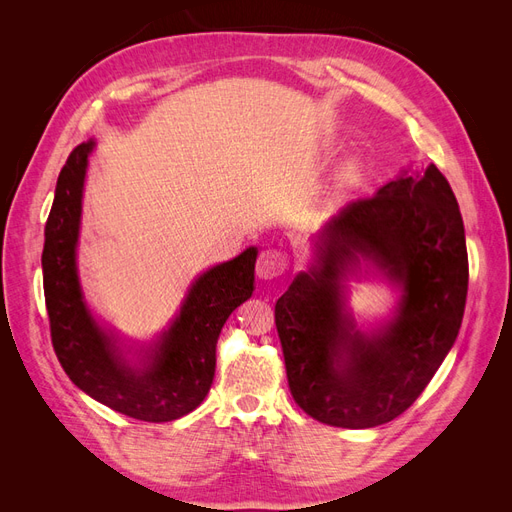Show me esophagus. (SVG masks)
<instances>
[{"mask_svg": "<svg viewBox=\"0 0 512 512\" xmlns=\"http://www.w3.org/2000/svg\"><path fill=\"white\" fill-rule=\"evenodd\" d=\"M288 269V256L282 250H269L260 252L258 262H256V273L260 280H275V277L284 275Z\"/></svg>", "mask_w": 512, "mask_h": 512, "instance_id": "obj_1", "label": "esophagus"}]
</instances>
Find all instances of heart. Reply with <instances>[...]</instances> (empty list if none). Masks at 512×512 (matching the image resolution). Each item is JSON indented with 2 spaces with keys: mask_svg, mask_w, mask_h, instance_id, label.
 <instances>
[{
  "mask_svg": "<svg viewBox=\"0 0 512 512\" xmlns=\"http://www.w3.org/2000/svg\"><path fill=\"white\" fill-rule=\"evenodd\" d=\"M361 177H363V164L359 160H348L337 175L339 190L354 188V185L361 181Z\"/></svg>",
  "mask_w": 512,
  "mask_h": 512,
  "instance_id": "b5f03b06",
  "label": "heart"
}]
</instances>
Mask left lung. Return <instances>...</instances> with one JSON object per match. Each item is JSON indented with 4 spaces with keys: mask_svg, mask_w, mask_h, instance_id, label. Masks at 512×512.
<instances>
[{
    "mask_svg": "<svg viewBox=\"0 0 512 512\" xmlns=\"http://www.w3.org/2000/svg\"><path fill=\"white\" fill-rule=\"evenodd\" d=\"M361 259L402 288L396 318L371 334L353 327L341 290ZM466 294V232L436 164L352 200L324 224L312 267L275 303L297 406L346 429L404 414L453 348Z\"/></svg>",
    "mask_w": 512,
    "mask_h": 512,
    "instance_id": "left-lung-1",
    "label": "left lung"
}]
</instances>
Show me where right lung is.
I'll list each match as a JSON object with an SVG mask.
<instances>
[{
    "instance_id": "right-lung-1",
    "label": "right lung",
    "mask_w": 512,
    "mask_h": 512,
    "mask_svg": "<svg viewBox=\"0 0 512 512\" xmlns=\"http://www.w3.org/2000/svg\"><path fill=\"white\" fill-rule=\"evenodd\" d=\"M81 143L61 168L44 228V299L57 359L68 378L100 404L147 423L181 418L203 404L215 376V344L224 322L252 297L258 250L205 271L192 284L179 314L156 344L130 363L117 339L89 314L76 273V241L87 158Z\"/></svg>"
}]
</instances>
